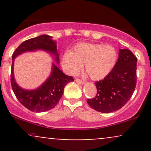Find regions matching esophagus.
<instances>
[{"instance_id":"obj_1","label":"esophagus","mask_w":151,"mask_h":151,"mask_svg":"<svg viewBox=\"0 0 151 151\" xmlns=\"http://www.w3.org/2000/svg\"><path fill=\"white\" fill-rule=\"evenodd\" d=\"M75 81H76V82L78 83V84H84V81H83L82 80H81L80 79H78V78H77V79H75Z\"/></svg>"}]
</instances>
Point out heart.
I'll return each mask as SVG.
<instances>
[{"label": "heart", "mask_w": 151, "mask_h": 151, "mask_svg": "<svg viewBox=\"0 0 151 151\" xmlns=\"http://www.w3.org/2000/svg\"><path fill=\"white\" fill-rule=\"evenodd\" d=\"M117 52L111 45L100 43L79 42L62 56V67L67 73L75 75L82 66L93 80H100L113 70L117 61Z\"/></svg>", "instance_id": "1"}]
</instances>
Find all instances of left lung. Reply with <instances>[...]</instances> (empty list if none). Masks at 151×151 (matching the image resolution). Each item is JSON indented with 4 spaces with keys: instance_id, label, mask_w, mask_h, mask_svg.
Masks as SVG:
<instances>
[{
    "instance_id": "obj_1",
    "label": "left lung",
    "mask_w": 151,
    "mask_h": 151,
    "mask_svg": "<svg viewBox=\"0 0 151 151\" xmlns=\"http://www.w3.org/2000/svg\"><path fill=\"white\" fill-rule=\"evenodd\" d=\"M137 58L128 49L119 50V59L111 72L95 84L97 93L87 99L91 108L110 113L122 108L129 101L136 85Z\"/></svg>"
}]
</instances>
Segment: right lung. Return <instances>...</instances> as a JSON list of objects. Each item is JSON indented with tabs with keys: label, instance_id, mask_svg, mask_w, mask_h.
<instances>
[{
	"label": "right lung",
	"instance_id": "1",
	"mask_svg": "<svg viewBox=\"0 0 151 151\" xmlns=\"http://www.w3.org/2000/svg\"><path fill=\"white\" fill-rule=\"evenodd\" d=\"M52 37L47 35L38 36L24 41L15 50L12 56L10 83L12 89L18 101L30 111L35 112H44L55 106L61 99L64 88L67 83L73 81V77L64 74L58 66L52 64V72L49 78L37 89L25 90L20 87L15 81L13 65L15 58L22 52L42 50L55 55V60L59 63V54L56 42L52 40Z\"/></svg>",
	"mask_w": 151,
	"mask_h": 151
}]
</instances>
